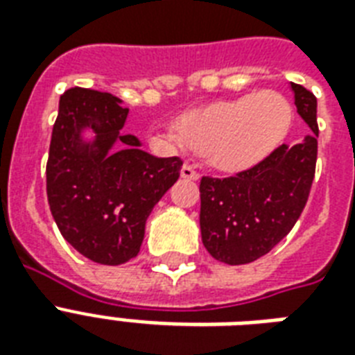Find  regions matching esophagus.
<instances>
[{
  "instance_id": "esophagus-1",
  "label": "esophagus",
  "mask_w": 355,
  "mask_h": 355,
  "mask_svg": "<svg viewBox=\"0 0 355 355\" xmlns=\"http://www.w3.org/2000/svg\"><path fill=\"white\" fill-rule=\"evenodd\" d=\"M180 177L182 178H188V180H199V173L195 171L193 167L188 166V164H184L182 169H180Z\"/></svg>"
}]
</instances>
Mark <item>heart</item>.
I'll use <instances>...</instances> for the list:
<instances>
[{
    "label": "heart",
    "mask_w": 355,
    "mask_h": 355,
    "mask_svg": "<svg viewBox=\"0 0 355 355\" xmlns=\"http://www.w3.org/2000/svg\"><path fill=\"white\" fill-rule=\"evenodd\" d=\"M293 108L272 90L252 92L184 114L178 127L156 136L173 150L193 147L221 171H243L265 160L289 132Z\"/></svg>",
    "instance_id": "b5f03b06"
}]
</instances>
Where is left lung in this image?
I'll list each match as a JSON object with an SVG mask.
<instances>
[{"label": "left lung", "mask_w": 355, "mask_h": 355, "mask_svg": "<svg viewBox=\"0 0 355 355\" xmlns=\"http://www.w3.org/2000/svg\"><path fill=\"white\" fill-rule=\"evenodd\" d=\"M298 116L311 132L280 145L258 166L228 178H200V236L211 258L256 261L291 232L308 202L317 162V99L291 83Z\"/></svg>", "instance_id": "8db88e82"}]
</instances>
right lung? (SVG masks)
<instances>
[{"mask_svg":"<svg viewBox=\"0 0 355 355\" xmlns=\"http://www.w3.org/2000/svg\"><path fill=\"white\" fill-rule=\"evenodd\" d=\"M107 92L71 88L58 103L47 158V200L62 237L92 261L138 256L145 221L180 177L182 160L156 158L125 134L128 108Z\"/></svg>","mask_w":355,"mask_h":355,"instance_id":"1","label":"right lung"}]
</instances>
